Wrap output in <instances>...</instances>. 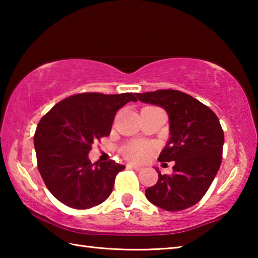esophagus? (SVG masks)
<instances>
[{
    "label": "esophagus",
    "instance_id": "obj_1",
    "mask_svg": "<svg viewBox=\"0 0 258 258\" xmlns=\"http://www.w3.org/2000/svg\"><path fill=\"white\" fill-rule=\"evenodd\" d=\"M127 168L134 169V171H141V169H142L141 166H137V165H132V164H128L127 165Z\"/></svg>",
    "mask_w": 258,
    "mask_h": 258
}]
</instances>
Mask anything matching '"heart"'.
Segmentation results:
<instances>
[{
  "label": "heart",
  "mask_w": 258,
  "mask_h": 258,
  "mask_svg": "<svg viewBox=\"0 0 258 258\" xmlns=\"http://www.w3.org/2000/svg\"><path fill=\"white\" fill-rule=\"evenodd\" d=\"M124 155L130 160L143 161L151 155V147L145 142H132L124 149Z\"/></svg>",
  "instance_id": "obj_1"
}]
</instances>
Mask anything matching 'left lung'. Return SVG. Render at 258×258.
I'll use <instances>...</instances> for the list:
<instances>
[{"label":"left lung","mask_w":258,"mask_h":258,"mask_svg":"<svg viewBox=\"0 0 258 258\" xmlns=\"http://www.w3.org/2000/svg\"><path fill=\"white\" fill-rule=\"evenodd\" d=\"M141 102L164 108L169 119V137L159 161H174L172 175L161 174L146 190L155 206L183 211L204 197L221 166L224 133L220 120L204 103L176 90L137 93Z\"/></svg>","instance_id":"obj_1"}]
</instances>
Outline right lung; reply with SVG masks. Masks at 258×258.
Returning <instances> with one entry per match:
<instances>
[{
    "mask_svg": "<svg viewBox=\"0 0 258 258\" xmlns=\"http://www.w3.org/2000/svg\"><path fill=\"white\" fill-rule=\"evenodd\" d=\"M130 101H137L135 94L81 93L42 117L34 135L38 171L60 203L87 209L110 196L125 166L113 160L92 164L89 152L95 140L110 134L116 112Z\"/></svg>",
    "mask_w": 258,
    "mask_h": 258,
    "instance_id": "right-lung-1",
    "label": "right lung"
}]
</instances>
